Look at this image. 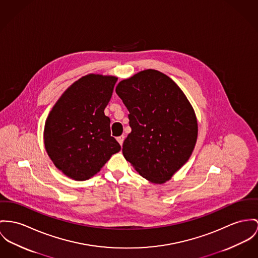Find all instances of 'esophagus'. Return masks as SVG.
I'll use <instances>...</instances> for the list:
<instances>
[{"label":"esophagus","mask_w":258,"mask_h":258,"mask_svg":"<svg viewBox=\"0 0 258 258\" xmlns=\"http://www.w3.org/2000/svg\"><path fill=\"white\" fill-rule=\"evenodd\" d=\"M117 140H118V142H119V145L121 146V145H122V143H123V140H124V137H123V136H121V137H119V138L117 139Z\"/></svg>","instance_id":"obj_1"}]
</instances>
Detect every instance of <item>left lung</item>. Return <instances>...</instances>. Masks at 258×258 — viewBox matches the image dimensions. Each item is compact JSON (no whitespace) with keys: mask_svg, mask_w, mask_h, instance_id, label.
<instances>
[{"mask_svg":"<svg viewBox=\"0 0 258 258\" xmlns=\"http://www.w3.org/2000/svg\"><path fill=\"white\" fill-rule=\"evenodd\" d=\"M116 93L128 110V134L122 154L140 176L164 183L189 159L198 139L190 103L174 80L145 70L119 81Z\"/></svg>","mask_w":258,"mask_h":258,"instance_id":"left-lung-1","label":"left lung"}]
</instances>
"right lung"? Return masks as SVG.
Wrapping results in <instances>:
<instances>
[{
  "instance_id": "1",
  "label": "right lung",
  "mask_w": 258,
  "mask_h": 258,
  "mask_svg": "<svg viewBox=\"0 0 258 258\" xmlns=\"http://www.w3.org/2000/svg\"><path fill=\"white\" fill-rule=\"evenodd\" d=\"M118 79L87 75L59 97L45 122L44 144L54 165L69 178L93 177L120 150L104 110Z\"/></svg>"
}]
</instances>
